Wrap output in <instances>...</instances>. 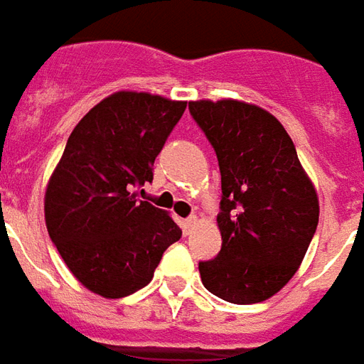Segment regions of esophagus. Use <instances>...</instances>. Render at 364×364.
I'll return each mask as SVG.
<instances>
[{"label":"esophagus","mask_w":364,"mask_h":364,"mask_svg":"<svg viewBox=\"0 0 364 364\" xmlns=\"http://www.w3.org/2000/svg\"><path fill=\"white\" fill-rule=\"evenodd\" d=\"M196 223H198V219L196 218H188L182 221V229H184V233H186V235H190V233H192V229L196 228Z\"/></svg>","instance_id":"obj_1"}]
</instances>
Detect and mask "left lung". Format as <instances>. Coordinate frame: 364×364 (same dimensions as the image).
<instances>
[{"mask_svg":"<svg viewBox=\"0 0 364 364\" xmlns=\"http://www.w3.org/2000/svg\"><path fill=\"white\" fill-rule=\"evenodd\" d=\"M188 109L221 172V251L200 262L203 286L231 304L269 300L296 274L316 233V188L282 123L262 107L200 100Z\"/></svg>","mask_w":364,"mask_h":364,"instance_id":"1","label":"left lung"}]
</instances>
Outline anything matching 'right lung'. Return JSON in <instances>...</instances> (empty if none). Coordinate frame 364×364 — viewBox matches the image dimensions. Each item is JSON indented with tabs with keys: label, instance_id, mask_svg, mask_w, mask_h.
<instances>
[{
	"label": "right lung",
	"instance_id": "right-lung-1",
	"mask_svg": "<svg viewBox=\"0 0 364 364\" xmlns=\"http://www.w3.org/2000/svg\"><path fill=\"white\" fill-rule=\"evenodd\" d=\"M186 102L115 92L80 119L48 180L45 221L78 282L123 298L153 280L162 252L182 237L166 211L136 200Z\"/></svg>",
	"mask_w": 364,
	"mask_h": 364
}]
</instances>
